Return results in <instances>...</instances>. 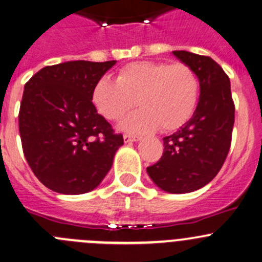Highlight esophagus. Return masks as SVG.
Instances as JSON below:
<instances>
[{
    "mask_svg": "<svg viewBox=\"0 0 262 262\" xmlns=\"http://www.w3.org/2000/svg\"><path fill=\"white\" fill-rule=\"evenodd\" d=\"M123 141L126 142V144H128V142H136V141H140V137L139 136H132V135H123Z\"/></svg>",
    "mask_w": 262,
    "mask_h": 262,
    "instance_id": "esophagus-1",
    "label": "esophagus"
}]
</instances>
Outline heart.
Instances as JSON below:
<instances>
[{"label": "heart", "instance_id": "1", "mask_svg": "<svg viewBox=\"0 0 262 262\" xmlns=\"http://www.w3.org/2000/svg\"><path fill=\"white\" fill-rule=\"evenodd\" d=\"M198 93V77L187 64L135 61L118 72L116 82L101 78L92 91V103L108 121H118L137 103L139 111L126 117L118 128L147 134L158 127L171 131L184 125L195 110Z\"/></svg>", "mask_w": 262, "mask_h": 262}]
</instances>
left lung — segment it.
I'll use <instances>...</instances> for the list:
<instances>
[{
    "instance_id": "1",
    "label": "left lung",
    "mask_w": 262,
    "mask_h": 262,
    "mask_svg": "<svg viewBox=\"0 0 262 262\" xmlns=\"http://www.w3.org/2000/svg\"><path fill=\"white\" fill-rule=\"evenodd\" d=\"M199 80V99L189 121L164 137L160 160L146 169L156 187L171 194L198 190L218 174L231 146L234 123L230 78L209 56L172 51Z\"/></svg>"
}]
</instances>
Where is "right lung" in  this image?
I'll return each instance as SVG.
<instances>
[{
	"mask_svg": "<svg viewBox=\"0 0 262 262\" xmlns=\"http://www.w3.org/2000/svg\"><path fill=\"white\" fill-rule=\"evenodd\" d=\"M116 60H74L45 67L24 88L18 130L37 179L60 194L93 190L111 169L122 135L92 103V91Z\"/></svg>",
	"mask_w": 262,
	"mask_h": 262,
	"instance_id": "right-lung-1",
	"label": "right lung"
}]
</instances>
